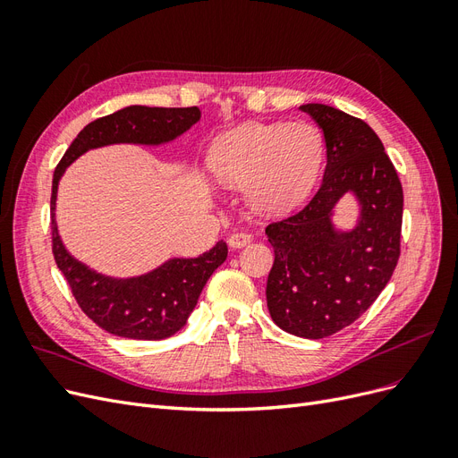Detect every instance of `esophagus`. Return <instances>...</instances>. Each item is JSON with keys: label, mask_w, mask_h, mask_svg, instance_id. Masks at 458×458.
<instances>
[{"label": "esophagus", "mask_w": 458, "mask_h": 458, "mask_svg": "<svg viewBox=\"0 0 458 458\" xmlns=\"http://www.w3.org/2000/svg\"><path fill=\"white\" fill-rule=\"evenodd\" d=\"M229 246L234 248V250H239V248L250 244L252 242V234L250 233H244V231H239V233H233L229 237Z\"/></svg>", "instance_id": "34e87169"}]
</instances>
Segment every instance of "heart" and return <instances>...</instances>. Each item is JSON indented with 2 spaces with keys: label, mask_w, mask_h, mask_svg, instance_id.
Returning a JSON list of instances; mask_svg holds the SVG:
<instances>
[{
  "label": "heart",
  "mask_w": 458,
  "mask_h": 458,
  "mask_svg": "<svg viewBox=\"0 0 458 458\" xmlns=\"http://www.w3.org/2000/svg\"><path fill=\"white\" fill-rule=\"evenodd\" d=\"M325 158V140L308 122L244 123L214 141L208 162L219 183L244 189L259 214H284L306 200Z\"/></svg>",
  "instance_id": "heart-1"
}]
</instances>
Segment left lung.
I'll use <instances>...</instances> for the list:
<instances>
[{
	"mask_svg": "<svg viewBox=\"0 0 458 458\" xmlns=\"http://www.w3.org/2000/svg\"><path fill=\"white\" fill-rule=\"evenodd\" d=\"M300 110L323 131L327 168L311 202L266 229L275 250L266 294L276 327L318 340L361 317L392 279L399 259L403 189L367 122L321 103ZM345 196L360 210L348 230L334 221Z\"/></svg>",
	"mask_w": 458,
	"mask_h": 458,
	"instance_id": "8db88e82",
	"label": "left lung"
}]
</instances>
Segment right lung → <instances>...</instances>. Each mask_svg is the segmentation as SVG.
I'll return each instance as SVG.
<instances>
[{"label": "right lung", "instance_id": "1", "mask_svg": "<svg viewBox=\"0 0 458 458\" xmlns=\"http://www.w3.org/2000/svg\"><path fill=\"white\" fill-rule=\"evenodd\" d=\"M200 120L197 106L160 108L130 105L93 120L78 133L53 174L51 234L57 267L91 321L108 335L131 340H164L187 325L212 273L225 261L227 244L219 241L199 258H170L143 275L113 276L76 259L61 239L57 192L61 177L88 150L108 145L160 147L175 141Z\"/></svg>", "mask_w": 458, "mask_h": 458}]
</instances>
